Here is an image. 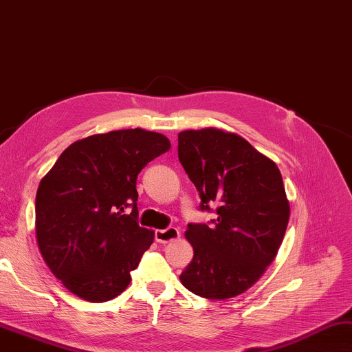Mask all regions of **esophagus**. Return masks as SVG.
<instances>
[{
  "label": "esophagus",
  "mask_w": 352,
  "mask_h": 352,
  "mask_svg": "<svg viewBox=\"0 0 352 352\" xmlns=\"http://www.w3.org/2000/svg\"><path fill=\"white\" fill-rule=\"evenodd\" d=\"M177 237H179V230L175 227H168L165 230H156L155 233V239L159 243H168L171 241H176Z\"/></svg>",
  "instance_id": "obj_1"
}]
</instances>
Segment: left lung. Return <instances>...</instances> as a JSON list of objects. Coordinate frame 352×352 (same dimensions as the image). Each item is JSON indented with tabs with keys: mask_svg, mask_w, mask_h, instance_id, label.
I'll use <instances>...</instances> for the list:
<instances>
[{
	"mask_svg": "<svg viewBox=\"0 0 352 352\" xmlns=\"http://www.w3.org/2000/svg\"><path fill=\"white\" fill-rule=\"evenodd\" d=\"M177 156L201 197L208 223H188L195 256L179 276L196 296L223 300L261 279L280 248L289 204L277 165L234 133L217 129L177 135Z\"/></svg>",
	"mask_w": 352,
	"mask_h": 352,
	"instance_id": "obj_1",
	"label": "left lung"
}]
</instances>
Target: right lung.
<instances>
[{
  "label": "right lung",
  "instance_id": "obj_1",
  "mask_svg": "<svg viewBox=\"0 0 352 352\" xmlns=\"http://www.w3.org/2000/svg\"><path fill=\"white\" fill-rule=\"evenodd\" d=\"M168 150V139L155 131H109L73 142L41 179L38 247L75 296L107 302L129 287L155 236L138 223L136 179Z\"/></svg>",
  "mask_w": 352,
  "mask_h": 352
}]
</instances>
